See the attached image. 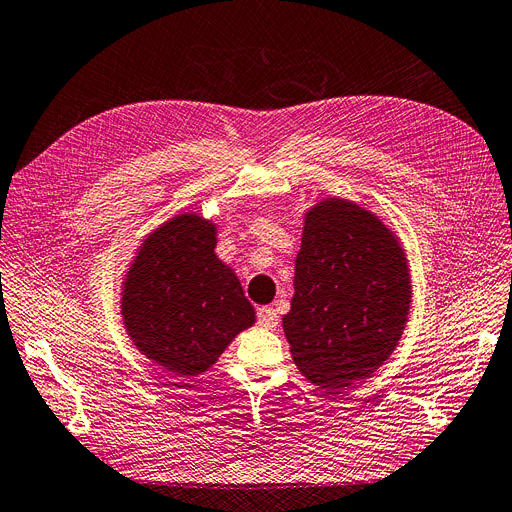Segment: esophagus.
<instances>
[{
  "label": "esophagus",
  "mask_w": 512,
  "mask_h": 512,
  "mask_svg": "<svg viewBox=\"0 0 512 512\" xmlns=\"http://www.w3.org/2000/svg\"><path fill=\"white\" fill-rule=\"evenodd\" d=\"M258 323L262 327H267V330H273V327L279 325V315L271 306H262V309H258Z\"/></svg>",
  "instance_id": "esophagus-1"
}]
</instances>
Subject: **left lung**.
<instances>
[{"label": "left lung", "mask_w": 512, "mask_h": 512, "mask_svg": "<svg viewBox=\"0 0 512 512\" xmlns=\"http://www.w3.org/2000/svg\"><path fill=\"white\" fill-rule=\"evenodd\" d=\"M410 306V262L380 216L344 197L304 212L283 334L306 380L342 391L372 376L397 349Z\"/></svg>", "instance_id": "left-lung-1"}]
</instances>
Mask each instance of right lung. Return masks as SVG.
I'll return each mask as SVG.
<instances>
[{"label": "right lung", "instance_id": "add662e5", "mask_svg": "<svg viewBox=\"0 0 512 512\" xmlns=\"http://www.w3.org/2000/svg\"><path fill=\"white\" fill-rule=\"evenodd\" d=\"M218 227L180 212L145 235L121 281V319L132 344L174 376L208 372L256 311L235 271L216 256Z\"/></svg>", "mask_w": 512, "mask_h": 512}]
</instances>
